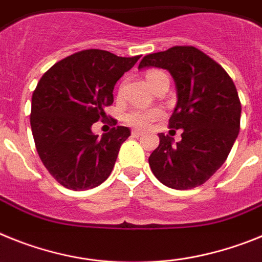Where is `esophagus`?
<instances>
[{
	"instance_id": "obj_1",
	"label": "esophagus",
	"mask_w": 262,
	"mask_h": 262,
	"mask_svg": "<svg viewBox=\"0 0 262 262\" xmlns=\"http://www.w3.org/2000/svg\"><path fill=\"white\" fill-rule=\"evenodd\" d=\"M132 136H133V137H141V136H144V132L132 130Z\"/></svg>"
}]
</instances>
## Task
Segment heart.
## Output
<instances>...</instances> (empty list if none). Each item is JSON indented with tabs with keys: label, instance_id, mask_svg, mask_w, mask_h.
Returning a JSON list of instances; mask_svg holds the SVG:
<instances>
[{
	"label": "heart",
	"instance_id": "1",
	"mask_svg": "<svg viewBox=\"0 0 262 262\" xmlns=\"http://www.w3.org/2000/svg\"><path fill=\"white\" fill-rule=\"evenodd\" d=\"M166 74L158 70H150L146 72V81L150 87H153L154 84L161 79L165 77ZM163 116L162 109L159 108H147V106H133L125 113V121L130 124L136 128H147L150 125L157 121L158 118Z\"/></svg>",
	"mask_w": 262,
	"mask_h": 262
}]
</instances>
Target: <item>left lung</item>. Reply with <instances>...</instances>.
<instances>
[{
    "label": "left lung",
    "instance_id": "1",
    "mask_svg": "<svg viewBox=\"0 0 262 262\" xmlns=\"http://www.w3.org/2000/svg\"><path fill=\"white\" fill-rule=\"evenodd\" d=\"M163 68L177 87L170 128L182 129V140L159 133L149 157L161 183L175 190L203 185L226 162L240 130L241 104L235 84L220 64L192 46H175L149 54L138 70Z\"/></svg>",
    "mask_w": 262,
    "mask_h": 262
}]
</instances>
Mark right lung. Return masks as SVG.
<instances>
[{
  "label": "right lung",
  "instance_id": "right-lung-1",
  "mask_svg": "<svg viewBox=\"0 0 262 262\" xmlns=\"http://www.w3.org/2000/svg\"><path fill=\"white\" fill-rule=\"evenodd\" d=\"M140 58L84 50L40 77L31 99V132L40 161L58 183L88 190L111 175L130 130L117 126L99 137L91 128L106 117L104 108L112 105L115 84Z\"/></svg>",
  "mask_w": 262,
  "mask_h": 262
}]
</instances>
